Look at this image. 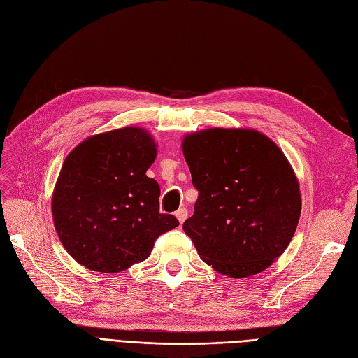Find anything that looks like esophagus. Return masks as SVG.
I'll use <instances>...</instances> for the list:
<instances>
[{
  "label": "esophagus",
  "instance_id": "esophagus-1",
  "mask_svg": "<svg viewBox=\"0 0 358 358\" xmlns=\"http://www.w3.org/2000/svg\"><path fill=\"white\" fill-rule=\"evenodd\" d=\"M175 215H176V217L179 220V224H183L185 219H187V216H188V210L185 207H182V208H179V210Z\"/></svg>",
  "mask_w": 358,
  "mask_h": 358
}]
</instances>
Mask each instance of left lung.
Listing matches in <instances>:
<instances>
[{
	"label": "left lung",
	"mask_w": 358,
	"mask_h": 358,
	"mask_svg": "<svg viewBox=\"0 0 358 358\" xmlns=\"http://www.w3.org/2000/svg\"><path fill=\"white\" fill-rule=\"evenodd\" d=\"M199 191L183 231L217 273H262L287 249L301 216L299 182L280 148L250 129H207L182 142Z\"/></svg>",
	"instance_id": "left-lung-1"
}]
</instances>
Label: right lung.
<instances>
[{
  "label": "right lung",
  "mask_w": 358,
  "mask_h": 358,
  "mask_svg": "<svg viewBox=\"0 0 358 358\" xmlns=\"http://www.w3.org/2000/svg\"><path fill=\"white\" fill-rule=\"evenodd\" d=\"M157 157L141 127L94 134L69 152L56 182L52 213L59 240L78 264L114 274L151 255L179 225L159 213V187L146 176Z\"/></svg>",
  "instance_id": "right-lung-1"
}]
</instances>
